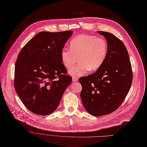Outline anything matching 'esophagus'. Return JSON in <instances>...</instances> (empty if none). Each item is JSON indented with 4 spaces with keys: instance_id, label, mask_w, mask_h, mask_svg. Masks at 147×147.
<instances>
[{
    "instance_id": "obj_1",
    "label": "esophagus",
    "mask_w": 147,
    "mask_h": 147,
    "mask_svg": "<svg viewBox=\"0 0 147 147\" xmlns=\"http://www.w3.org/2000/svg\"><path fill=\"white\" fill-rule=\"evenodd\" d=\"M78 78H76V77H75V76H73L72 77V81L73 82H76V81H78Z\"/></svg>"
}]
</instances>
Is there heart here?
<instances>
[{
  "mask_svg": "<svg viewBox=\"0 0 147 147\" xmlns=\"http://www.w3.org/2000/svg\"><path fill=\"white\" fill-rule=\"evenodd\" d=\"M70 46V49H62L61 59L63 65L69 69L77 62L78 58L80 63L69 71L75 77L85 75L90 70L97 71L106 59L108 44L103 38L80 34L72 39Z\"/></svg>",
  "mask_w": 147,
  "mask_h": 147,
  "instance_id": "b5f03b06",
  "label": "heart"
}]
</instances>
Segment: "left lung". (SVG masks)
<instances>
[{
	"label": "left lung",
	"mask_w": 147,
	"mask_h": 147,
	"mask_svg": "<svg viewBox=\"0 0 147 147\" xmlns=\"http://www.w3.org/2000/svg\"><path fill=\"white\" fill-rule=\"evenodd\" d=\"M98 33L107 41L106 59L96 72L79 79L82 87L80 95L83 106L96 117L118 109L129 93L133 80L129 53L123 42L113 33Z\"/></svg>",
	"instance_id": "1"
}]
</instances>
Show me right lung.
Listing matches in <instances>:
<instances>
[{"label": "right lung", "instance_id": "right-lung-1", "mask_svg": "<svg viewBox=\"0 0 147 147\" xmlns=\"http://www.w3.org/2000/svg\"><path fill=\"white\" fill-rule=\"evenodd\" d=\"M72 31L42 32L32 38L18 54L14 87L24 106L40 115L57 109L72 77L62 63L61 51Z\"/></svg>", "mask_w": 147, "mask_h": 147}]
</instances>
